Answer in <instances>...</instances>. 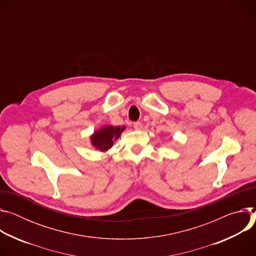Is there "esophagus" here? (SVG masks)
I'll return each mask as SVG.
<instances>
[{
    "label": "esophagus",
    "instance_id": "1",
    "mask_svg": "<svg viewBox=\"0 0 256 256\" xmlns=\"http://www.w3.org/2000/svg\"><path fill=\"white\" fill-rule=\"evenodd\" d=\"M133 127H134L136 130H139V129L142 128V124H141L140 122H134V123H133Z\"/></svg>",
    "mask_w": 256,
    "mask_h": 256
}]
</instances>
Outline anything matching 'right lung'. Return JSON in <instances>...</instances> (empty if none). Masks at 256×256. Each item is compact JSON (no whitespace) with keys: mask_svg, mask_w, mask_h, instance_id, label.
I'll return each instance as SVG.
<instances>
[{"mask_svg":"<svg viewBox=\"0 0 256 256\" xmlns=\"http://www.w3.org/2000/svg\"><path fill=\"white\" fill-rule=\"evenodd\" d=\"M123 130H124V127L122 128L112 127V126L104 127L100 131L96 132L92 137V144L96 146V148H98L100 150H106L112 146L114 140L119 138Z\"/></svg>","mask_w":256,"mask_h":256,"instance_id":"add662e5","label":"right lung"}]
</instances>
